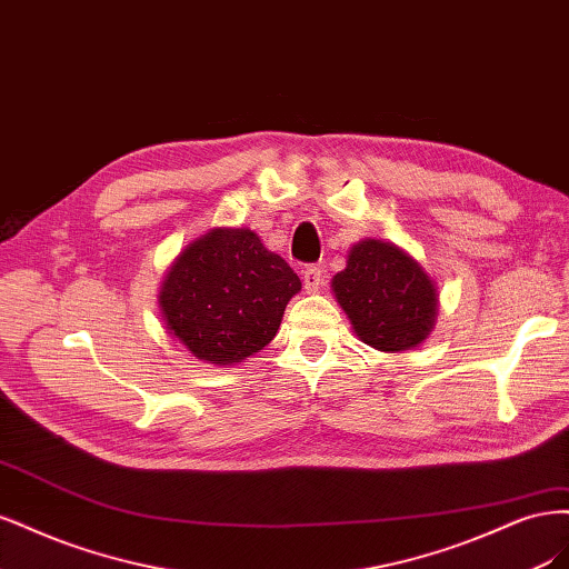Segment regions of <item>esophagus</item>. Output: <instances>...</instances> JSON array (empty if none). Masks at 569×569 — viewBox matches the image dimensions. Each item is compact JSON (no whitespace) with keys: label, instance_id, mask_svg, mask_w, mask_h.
Segmentation results:
<instances>
[{"label":"esophagus","instance_id":"esophagus-1","mask_svg":"<svg viewBox=\"0 0 569 569\" xmlns=\"http://www.w3.org/2000/svg\"><path fill=\"white\" fill-rule=\"evenodd\" d=\"M302 286L307 292H319L321 286H323V273L319 267L309 264L302 269Z\"/></svg>","mask_w":569,"mask_h":569}]
</instances>
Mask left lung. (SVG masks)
<instances>
[{
	"mask_svg": "<svg viewBox=\"0 0 569 569\" xmlns=\"http://www.w3.org/2000/svg\"><path fill=\"white\" fill-rule=\"evenodd\" d=\"M331 286L357 338L380 352L411 350L435 328L437 288L395 243L363 238Z\"/></svg>",
	"mask_w": 569,
	"mask_h": 569,
	"instance_id": "obj_1",
	"label": "left lung"
}]
</instances>
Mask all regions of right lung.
<instances>
[{"instance_id": "obj_1", "label": "right lung", "mask_w": 569, "mask_h": 569, "mask_svg": "<svg viewBox=\"0 0 569 569\" xmlns=\"http://www.w3.org/2000/svg\"><path fill=\"white\" fill-rule=\"evenodd\" d=\"M298 273L250 229H212L179 254L160 288L168 331L196 357L231 366L277 336Z\"/></svg>"}]
</instances>
